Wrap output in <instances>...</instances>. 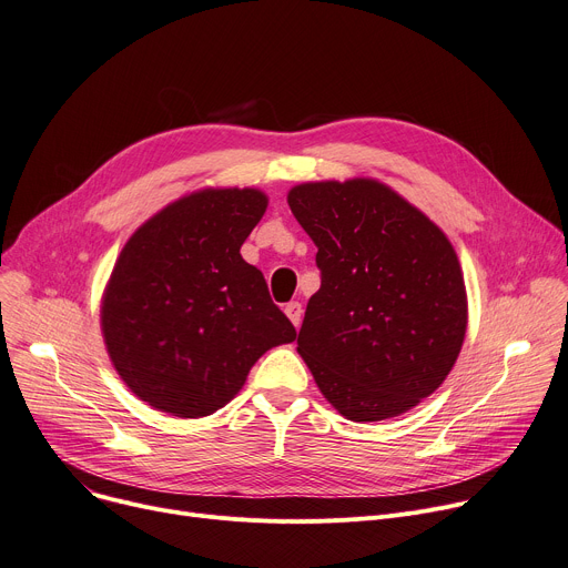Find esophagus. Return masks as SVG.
Listing matches in <instances>:
<instances>
[{
	"instance_id": "34e87169",
	"label": "esophagus",
	"mask_w": 568,
	"mask_h": 568,
	"mask_svg": "<svg viewBox=\"0 0 568 568\" xmlns=\"http://www.w3.org/2000/svg\"><path fill=\"white\" fill-rule=\"evenodd\" d=\"M285 315L290 317V322H292L294 326H298V324H301V317H304V306H301L298 301H290V304L285 306Z\"/></svg>"
}]
</instances>
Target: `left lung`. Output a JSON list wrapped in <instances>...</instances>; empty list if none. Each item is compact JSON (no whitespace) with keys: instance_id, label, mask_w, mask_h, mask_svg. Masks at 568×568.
I'll use <instances>...</instances> for the list:
<instances>
[{"instance_id":"8db88e82","label":"left lung","mask_w":568,"mask_h":568,"mask_svg":"<svg viewBox=\"0 0 568 568\" xmlns=\"http://www.w3.org/2000/svg\"><path fill=\"white\" fill-rule=\"evenodd\" d=\"M287 203L322 276L296 349L345 418H395L429 397L462 352L468 304L457 253L382 182H306Z\"/></svg>"}]
</instances>
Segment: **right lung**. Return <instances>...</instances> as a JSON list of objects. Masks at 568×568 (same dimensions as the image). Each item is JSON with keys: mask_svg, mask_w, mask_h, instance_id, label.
Returning <instances> with one entry per match:
<instances>
[{"mask_svg": "<svg viewBox=\"0 0 568 568\" xmlns=\"http://www.w3.org/2000/svg\"><path fill=\"white\" fill-rule=\"evenodd\" d=\"M267 210L255 189H205L130 237L102 301L106 352L136 397L178 418L229 404L296 331L240 248Z\"/></svg>", "mask_w": 568, "mask_h": 568, "instance_id": "obj_1", "label": "right lung"}]
</instances>
